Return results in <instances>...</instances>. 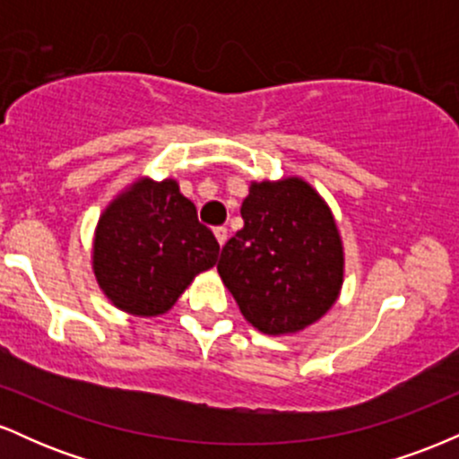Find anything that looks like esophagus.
<instances>
[{
  "instance_id": "esophagus-1",
  "label": "esophagus",
  "mask_w": 459,
  "mask_h": 459,
  "mask_svg": "<svg viewBox=\"0 0 459 459\" xmlns=\"http://www.w3.org/2000/svg\"><path fill=\"white\" fill-rule=\"evenodd\" d=\"M213 235H215V239H218L220 246H224L226 239H229V230H226V226H218V229H213Z\"/></svg>"
}]
</instances>
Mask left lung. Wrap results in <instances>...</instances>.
<instances>
[{
	"label": "left lung",
	"mask_w": 459,
	"mask_h": 459,
	"mask_svg": "<svg viewBox=\"0 0 459 459\" xmlns=\"http://www.w3.org/2000/svg\"><path fill=\"white\" fill-rule=\"evenodd\" d=\"M244 229L222 247L218 273L263 334L302 332L341 296L345 252L332 209L302 177L252 181Z\"/></svg>",
	"instance_id": "left-lung-1"
}]
</instances>
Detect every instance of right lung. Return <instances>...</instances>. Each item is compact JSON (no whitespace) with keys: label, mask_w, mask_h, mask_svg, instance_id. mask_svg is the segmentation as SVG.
<instances>
[{"label":"right lung","mask_w":459,"mask_h":459,"mask_svg":"<svg viewBox=\"0 0 459 459\" xmlns=\"http://www.w3.org/2000/svg\"><path fill=\"white\" fill-rule=\"evenodd\" d=\"M220 244L198 222L177 178H135L99 215L92 272L105 298L135 317L168 313L198 273L212 270Z\"/></svg>","instance_id":"add662e5"}]
</instances>
